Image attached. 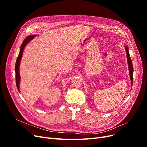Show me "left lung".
Listing matches in <instances>:
<instances>
[{"instance_id":"1","label":"left lung","mask_w":147,"mask_h":147,"mask_svg":"<svg viewBox=\"0 0 147 147\" xmlns=\"http://www.w3.org/2000/svg\"><path fill=\"white\" fill-rule=\"evenodd\" d=\"M126 52L127 53V58L128 61V65H129V74H130V78L131 79V82H132V84L133 83V74H134V68L132 65V60H131L130 55H129V49L127 46H126L125 48Z\"/></svg>"}]
</instances>
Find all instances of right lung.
Instances as JSON below:
<instances>
[{
    "label": "right lung",
    "mask_w": 147,
    "mask_h": 147,
    "mask_svg": "<svg viewBox=\"0 0 147 147\" xmlns=\"http://www.w3.org/2000/svg\"><path fill=\"white\" fill-rule=\"evenodd\" d=\"M36 36H28L26 39L24 40V41L23 42L20 48V52L18 55V57L17 58L16 63H15V80H16V84H17V89L19 90V88H20V76L19 74V67H20V61L22 57V55L23 51H24V49L25 48V47L26 46V45L28 44V43L29 42H30L32 40L33 38H34V37Z\"/></svg>",
    "instance_id": "add662e5"
}]
</instances>
